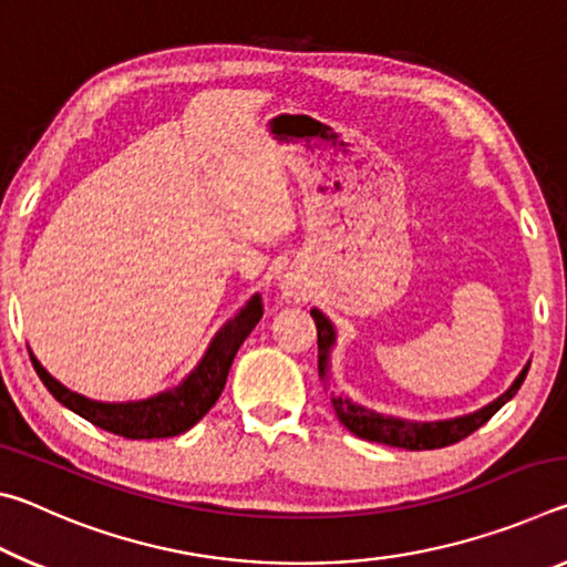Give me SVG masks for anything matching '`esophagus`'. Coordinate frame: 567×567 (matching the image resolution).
Segmentation results:
<instances>
[{"label":"esophagus","instance_id":"34e87169","mask_svg":"<svg viewBox=\"0 0 567 567\" xmlns=\"http://www.w3.org/2000/svg\"><path fill=\"white\" fill-rule=\"evenodd\" d=\"M290 295H292V292H290Z\"/></svg>","mask_w":567,"mask_h":567}]
</instances>
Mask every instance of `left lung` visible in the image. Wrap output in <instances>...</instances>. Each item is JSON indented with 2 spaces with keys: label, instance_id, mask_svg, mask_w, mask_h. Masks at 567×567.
<instances>
[{
  "label": "left lung",
  "instance_id": "left-lung-1",
  "mask_svg": "<svg viewBox=\"0 0 567 567\" xmlns=\"http://www.w3.org/2000/svg\"><path fill=\"white\" fill-rule=\"evenodd\" d=\"M310 315H312L315 324H318V368H320V378L324 380L330 370V350L334 344V328L320 310H310ZM527 370H530V362L525 364L523 372L515 378L513 385L507 388L501 398L493 400L491 405H485L477 412H470V415H463V417H453V420L410 422V420L380 415V412H375V410L354 405L350 398H334V395H332V408L342 425L348 427L352 435H358L362 440H372V443H382L390 447H405V450H437V447L457 443V440H463L470 433H475L480 425H485V422L491 420L495 412L515 395L517 390H520Z\"/></svg>",
  "mask_w": 567,
  "mask_h": 567
}]
</instances>
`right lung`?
<instances>
[{
  "mask_svg": "<svg viewBox=\"0 0 567 567\" xmlns=\"http://www.w3.org/2000/svg\"><path fill=\"white\" fill-rule=\"evenodd\" d=\"M262 318V297L252 295L247 305L229 320L223 330L209 342L205 358L189 375L179 382L175 390L159 392L155 398L137 402H97L84 395H76L62 382H56L47 372L40 360L32 358L37 375L44 382V388L70 408L76 415L84 417L92 425H97L107 433L122 435L127 440H152V437H172L203 420L217 398L223 395L227 372L233 368V360L239 344L247 340V334L255 330V324Z\"/></svg>",
  "mask_w": 567,
  "mask_h": 567,
  "instance_id": "obj_1",
  "label": "right lung"
}]
</instances>
